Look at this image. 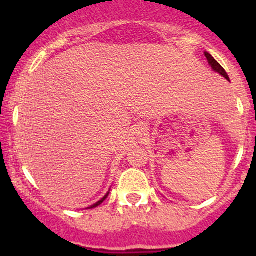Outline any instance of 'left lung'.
I'll return each mask as SVG.
<instances>
[{"instance_id": "1", "label": "left lung", "mask_w": 256, "mask_h": 256, "mask_svg": "<svg viewBox=\"0 0 256 256\" xmlns=\"http://www.w3.org/2000/svg\"><path fill=\"white\" fill-rule=\"evenodd\" d=\"M204 56H207V60H208L209 66H212V69H213L214 72H216V73H218V74H220L222 76H224V78H226V80H228V82H230V80H229V76H228V74H226V72L224 70V69H223V66H222L220 64H219L218 62H216V59H214L213 56H210V54L207 53V52H206V53H204Z\"/></svg>"}]
</instances>
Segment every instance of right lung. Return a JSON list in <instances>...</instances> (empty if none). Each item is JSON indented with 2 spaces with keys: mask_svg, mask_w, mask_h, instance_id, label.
I'll return each mask as SVG.
<instances>
[{
  "mask_svg": "<svg viewBox=\"0 0 256 256\" xmlns=\"http://www.w3.org/2000/svg\"><path fill=\"white\" fill-rule=\"evenodd\" d=\"M108 196H109V192H108V193H106V194H105V196H104V197H102V200H99V202H96V203H95V204L90 206V207H89V208H95V207H98V206H100V204H102V202H104V200H106V198H108Z\"/></svg>",
  "mask_w": 256,
  "mask_h": 256,
  "instance_id": "add662e5",
  "label": "right lung"
}]
</instances>
